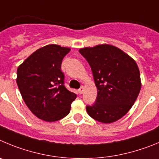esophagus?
<instances>
[{
    "mask_svg": "<svg viewBox=\"0 0 159 159\" xmlns=\"http://www.w3.org/2000/svg\"><path fill=\"white\" fill-rule=\"evenodd\" d=\"M83 92H84V87L81 86V88H80L79 89H78V93H79L80 94H82Z\"/></svg>",
    "mask_w": 159,
    "mask_h": 159,
    "instance_id": "1",
    "label": "esophagus"
}]
</instances>
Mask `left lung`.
I'll return each mask as SVG.
<instances>
[{"label": "left lung", "mask_w": 159, "mask_h": 159, "mask_svg": "<svg viewBox=\"0 0 159 159\" xmlns=\"http://www.w3.org/2000/svg\"><path fill=\"white\" fill-rule=\"evenodd\" d=\"M79 52L92 70L97 97L86 106L93 119L104 124L118 120L128 113L141 89L139 70L132 58L109 44L84 48Z\"/></svg>", "instance_id": "8db88e82"}]
</instances>
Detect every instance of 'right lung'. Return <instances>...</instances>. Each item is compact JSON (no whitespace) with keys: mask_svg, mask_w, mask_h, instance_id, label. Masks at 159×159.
Wrapping results in <instances>:
<instances>
[{"mask_svg":"<svg viewBox=\"0 0 159 159\" xmlns=\"http://www.w3.org/2000/svg\"><path fill=\"white\" fill-rule=\"evenodd\" d=\"M70 51L50 44L32 53L17 69L16 83L23 100L39 119L54 122L70 113L77 95L64 85L62 59Z\"/></svg>","mask_w":159,"mask_h":159,"instance_id":"obj_1","label":"right lung"}]
</instances>
